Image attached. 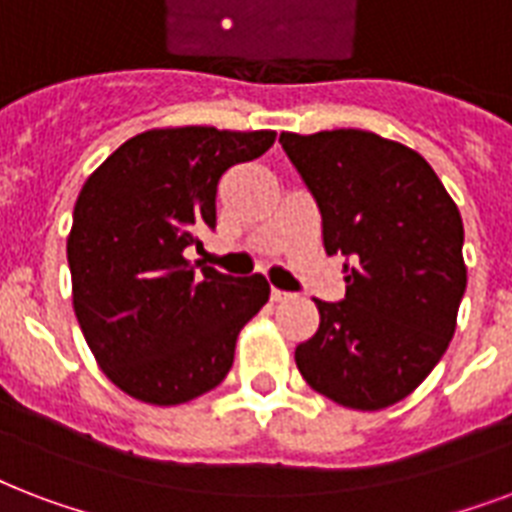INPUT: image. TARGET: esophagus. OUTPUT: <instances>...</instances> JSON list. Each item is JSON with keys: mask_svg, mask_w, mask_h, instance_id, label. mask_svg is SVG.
I'll list each match as a JSON object with an SVG mask.
<instances>
[{"mask_svg": "<svg viewBox=\"0 0 512 512\" xmlns=\"http://www.w3.org/2000/svg\"><path fill=\"white\" fill-rule=\"evenodd\" d=\"M269 296H272V301H288V299H291V293L277 291V288H272V293H269Z\"/></svg>", "mask_w": 512, "mask_h": 512, "instance_id": "obj_1", "label": "esophagus"}]
</instances>
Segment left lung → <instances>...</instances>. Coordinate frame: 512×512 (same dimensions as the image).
I'll use <instances>...</instances> for the list:
<instances>
[{"label":"left lung","mask_w":512,"mask_h":512,"mask_svg":"<svg viewBox=\"0 0 512 512\" xmlns=\"http://www.w3.org/2000/svg\"><path fill=\"white\" fill-rule=\"evenodd\" d=\"M280 144L318 200L326 253L350 259L344 299H315L320 326L296 366L339 406H392L425 382L457 328L467 285L457 202L422 154L368 130L280 133Z\"/></svg>","instance_id":"8db88e82"}]
</instances>
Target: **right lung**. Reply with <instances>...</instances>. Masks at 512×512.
Masks as SVG:
<instances>
[{
  "instance_id": "obj_1",
  "label": "right lung",
  "mask_w": 512,
  "mask_h": 512,
  "mask_svg": "<svg viewBox=\"0 0 512 512\" xmlns=\"http://www.w3.org/2000/svg\"><path fill=\"white\" fill-rule=\"evenodd\" d=\"M275 130L205 125L138 133L87 176L66 256L85 342L130 398L178 406L224 382L243 326L267 304L264 275L184 259L216 229L221 176L275 144Z\"/></svg>"
}]
</instances>
